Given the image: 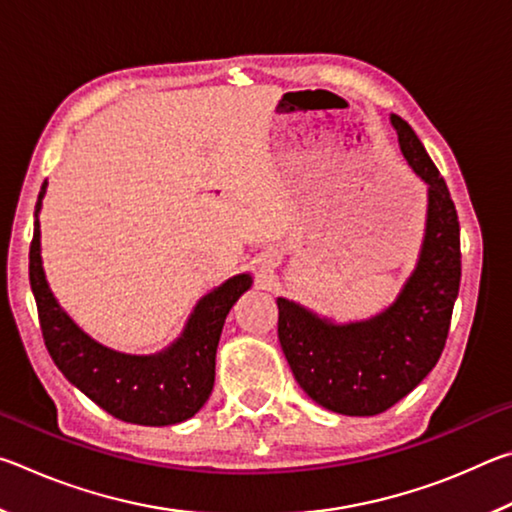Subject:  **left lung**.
I'll use <instances>...</instances> for the list:
<instances>
[{"label":"left lung","mask_w":512,"mask_h":512,"mask_svg":"<svg viewBox=\"0 0 512 512\" xmlns=\"http://www.w3.org/2000/svg\"><path fill=\"white\" fill-rule=\"evenodd\" d=\"M404 158L429 185L427 235L400 298L366 323L332 325L277 298V336L311 400L343 415H377L409 395L445 350L461 287V225L449 189L418 135L391 117Z\"/></svg>","instance_id":"8db88e82"}]
</instances>
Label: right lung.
I'll use <instances>...</instances> for the list:
<instances>
[{
    "label": "right lung",
    "mask_w": 512,
    "mask_h": 512,
    "mask_svg": "<svg viewBox=\"0 0 512 512\" xmlns=\"http://www.w3.org/2000/svg\"><path fill=\"white\" fill-rule=\"evenodd\" d=\"M29 248V280L38 305V320L51 359L72 384L99 404L112 418L164 427L176 424L201 409L214 386L216 345L230 307L250 287L248 275L232 277L198 302L183 339L155 357H131L92 341L72 323L51 296L40 259L38 212Z\"/></svg>",
    "instance_id": "1"
}]
</instances>
